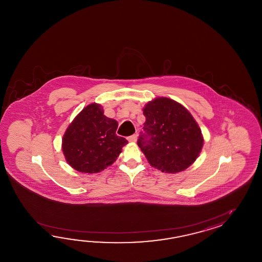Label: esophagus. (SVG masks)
Returning a JSON list of instances; mask_svg holds the SVG:
<instances>
[{
  "instance_id": "esophagus-1",
  "label": "esophagus",
  "mask_w": 262,
  "mask_h": 262,
  "mask_svg": "<svg viewBox=\"0 0 262 262\" xmlns=\"http://www.w3.org/2000/svg\"><path fill=\"white\" fill-rule=\"evenodd\" d=\"M128 139L130 142H136L137 139H138V135H137V134H134L132 136L128 137V139Z\"/></svg>"
}]
</instances>
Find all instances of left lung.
Returning a JSON list of instances; mask_svg holds the SVG:
<instances>
[{"label": "left lung", "instance_id": "obj_1", "mask_svg": "<svg viewBox=\"0 0 262 262\" xmlns=\"http://www.w3.org/2000/svg\"><path fill=\"white\" fill-rule=\"evenodd\" d=\"M146 118L138 145L152 167L162 172L183 171L200 155L203 138L190 112L166 97L149 102L143 110Z\"/></svg>", "mask_w": 262, "mask_h": 262}]
</instances>
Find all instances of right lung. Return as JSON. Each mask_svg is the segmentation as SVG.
<instances>
[{"instance_id":"right-lung-1","label":"right lung","mask_w":262,"mask_h":262,"mask_svg":"<svg viewBox=\"0 0 262 262\" xmlns=\"http://www.w3.org/2000/svg\"><path fill=\"white\" fill-rule=\"evenodd\" d=\"M118 123L104 115L102 106L91 104L68 126L62 151L68 164L79 172L96 173L117 159L128 141L116 135Z\"/></svg>"}]
</instances>
